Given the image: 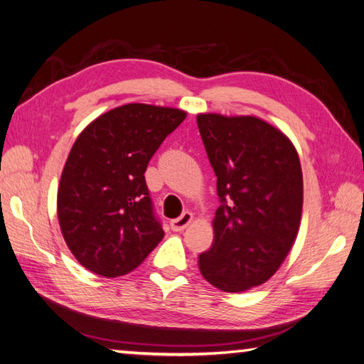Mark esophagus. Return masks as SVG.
<instances>
[{"label":"esophagus","mask_w":364,"mask_h":364,"mask_svg":"<svg viewBox=\"0 0 364 364\" xmlns=\"http://www.w3.org/2000/svg\"><path fill=\"white\" fill-rule=\"evenodd\" d=\"M191 220H193V215L190 212H183L179 218H176V220L169 223V225H171V229L174 232H181L187 228V225L191 223Z\"/></svg>","instance_id":"esophagus-1"}]
</instances>
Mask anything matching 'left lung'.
<instances>
[{"mask_svg":"<svg viewBox=\"0 0 364 364\" xmlns=\"http://www.w3.org/2000/svg\"><path fill=\"white\" fill-rule=\"evenodd\" d=\"M220 198L215 240L199 255L203 277L228 293L264 284L291 249L301 224L299 156L279 129L255 117L198 115Z\"/></svg>","mask_w":364,"mask_h":364,"instance_id":"8db88e82","label":"left lung"}]
</instances>
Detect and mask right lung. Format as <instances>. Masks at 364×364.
<instances>
[{
    "mask_svg": "<svg viewBox=\"0 0 364 364\" xmlns=\"http://www.w3.org/2000/svg\"><path fill=\"white\" fill-rule=\"evenodd\" d=\"M187 114L126 104L96 118L73 144L60 177L58 216L76 260L104 277L134 271L165 232L144 171Z\"/></svg>",
    "mask_w": 364,
    "mask_h": 364,
    "instance_id": "1",
    "label": "right lung"
}]
</instances>
